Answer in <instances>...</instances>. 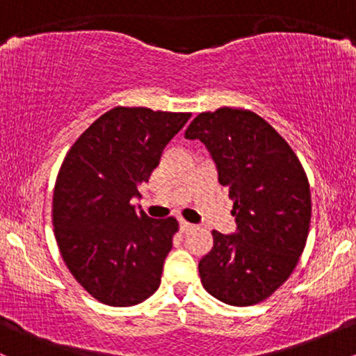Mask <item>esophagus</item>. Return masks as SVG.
Here are the masks:
<instances>
[{"mask_svg":"<svg viewBox=\"0 0 356 356\" xmlns=\"http://www.w3.org/2000/svg\"><path fill=\"white\" fill-rule=\"evenodd\" d=\"M179 227H181L182 232H189L194 229V224L187 222V220H181V222H179Z\"/></svg>","mask_w":356,"mask_h":356,"instance_id":"1","label":"esophagus"}]
</instances>
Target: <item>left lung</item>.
Masks as SVG:
<instances>
[{"label": "left lung", "mask_w": 356, "mask_h": 356, "mask_svg": "<svg viewBox=\"0 0 356 356\" xmlns=\"http://www.w3.org/2000/svg\"><path fill=\"white\" fill-rule=\"evenodd\" d=\"M184 136L211 152L238 224L234 234L212 231V249L199 261L202 286L226 305L261 303L295 271L306 246L312 192L303 165L251 110L202 112Z\"/></svg>", "instance_id": "left-lung-1"}]
</instances>
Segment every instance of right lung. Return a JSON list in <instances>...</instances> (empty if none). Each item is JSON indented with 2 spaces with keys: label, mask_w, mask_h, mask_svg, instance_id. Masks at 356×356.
Listing matches in <instances>:
<instances>
[{
  "label": "right lung",
  "mask_w": 356,
  "mask_h": 356,
  "mask_svg": "<svg viewBox=\"0 0 356 356\" xmlns=\"http://www.w3.org/2000/svg\"><path fill=\"white\" fill-rule=\"evenodd\" d=\"M189 117L115 107L65 155L53 191L56 244L73 277L100 303L138 305L161 284L179 222L150 219L130 199L140 195L138 187Z\"/></svg>",
  "instance_id": "1"
}]
</instances>
